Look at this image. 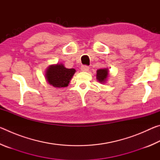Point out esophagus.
<instances>
[{
  "label": "esophagus",
  "instance_id": "1",
  "mask_svg": "<svg viewBox=\"0 0 160 160\" xmlns=\"http://www.w3.org/2000/svg\"><path fill=\"white\" fill-rule=\"evenodd\" d=\"M89 68H89L88 66H81V68H80L81 70H82V71H84V72L88 71Z\"/></svg>",
  "mask_w": 160,
  "mask_h": 160
}]
</instances>
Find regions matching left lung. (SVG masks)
<instances>
[{"instance_id": "left-lung-1", "label": "left lung", "mask_w": 160, "mask_h": 160, "mask_svg": "<svg viewBox=\"0 0 160 160\" xmlns=\"http://www.w3.org/2000/svg\"><path fill=\"white\" fill-rule=\"evenodd\" d=\"M109 75V70L107 68L99 69L97 70V80L101 83H104Z\"/></svg>"}]
</instances>
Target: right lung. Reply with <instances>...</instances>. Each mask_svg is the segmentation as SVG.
<instances>
[{
	"label": "right lung",
	"mask_w": 160,
	"mask_h": 160,
	"mask_svg": "<svg viewBox=\"0 0 160 160\" xmlns=\"http://www.w3.org/2000/svg\"><path fill=\"white\" fill-rule=\"evenodd\" d=\"M75 72L74 68H66L63 64L51 65L46 70V78L55 88H66Z\"/></svg>",
	"instance_id": "1"
}]
</instances>
